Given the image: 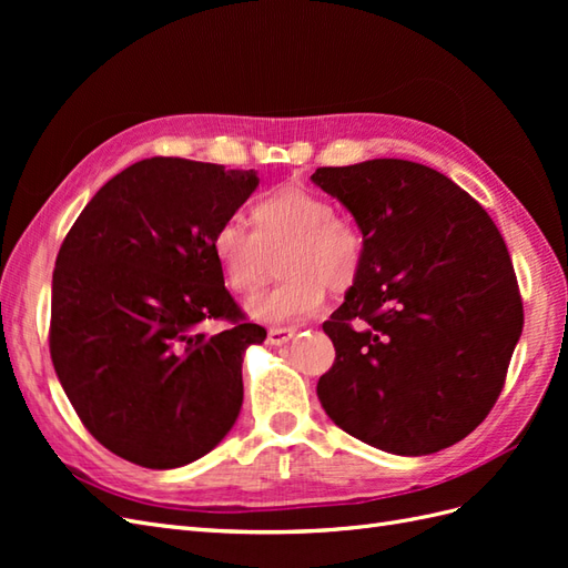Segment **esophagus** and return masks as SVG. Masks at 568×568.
Returning <instances> with one entry per match:
<instances>
[{
	"label": "esophagus",
	"instance_id": "34e87169",
	"mask_svg": "<svg viewBox=\"0 0 568 568\" xmlns=\"http://www.w3.org/2000/svg\"><path fill=\"white\" fill-rule=\"evenodd\" d=\"M294 329H286V326H270L267 329V343L270 346H284L291 338H294Z\"/></svg>",
	"mask_w": 568,
	"mask_h": 568
}]
</instances>
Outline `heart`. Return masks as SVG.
Returning a JSON list of instances; mask_svg holds the SVG:
<instances>
[{
    "instance_id": "obj_1",
    "label": "heart",
    "mask_w": 568,
    "mask_h": 568,
    "mask_svg": "<svg viewBox=\"0 0 568 568\" xmlns=\"http://www.w3.org/2000/svg\"><path fill=\"white\" fill-rule=\"evenodd\" d=\"M251 226L222 220L211 248L227 286L246 298L261 294L274 274V257H282L284 280L248 307L255 320L286 324L311 317L324 305L326 286L346 294L363 274L365 236L357 222L313 189L288 184L261 196L251 205Z\"/></svg>"
}]
</instances>
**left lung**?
Wrapping results in <instances>:
<instances>
[{"mask_svg":"<svg viewBox=\"0 0 568 568\" xmlns=\"http://www.w3.org/2000/svg\"><path fill=\"white\" fill-rule=\"evenodd\" d=\"M313 182L353 213L363 274L322 324L336 359L317 395L372 448L432 455L488 417L524 329L503 234L438 170L400 159L317 168Z\"/></svg>","mask_w":568,"mask_h":568,"instance_id":"obj_1","label":"left lung"}]
</instances>
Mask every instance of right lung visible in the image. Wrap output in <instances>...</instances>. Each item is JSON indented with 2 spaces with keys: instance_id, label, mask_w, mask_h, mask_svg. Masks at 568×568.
Listing matches in <instances>:
<instances>
[{
  "instance_id": "right-lung-1",
  "label": "right lung",
  "mask_w": 568,
  "mask_h": 568,
  "mask_svg": "<svg viewBox=\"0 0 568 568\" xmlns=\"http://www.w3.org/2000/svg\"><path fill=\"white\" fill-rule=\"evenodd\" d=\"M255 186V170L144 159L65 234L49 353L80 422L113 455L175 469L234 426L244 353L267 332L230 296L211 236ZM211 318L231 326L211 337L200 329Z\"/></svg>"
}]
</instances>
